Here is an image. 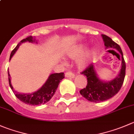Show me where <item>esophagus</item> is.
<instances>
[{"label":"esophagus","instance_id":"esophagus-1","mask_svg":"<svg viewBox=\"0 0 134 134\" xmlns=\"http://www.w3.org/2000/svg\"><path fill=\"white\" fill-rule=\"evenodd\" d=\"M65 76L67 78H71V79H73V78H75V75H74L73 73H72V72H67L65 73Z\"/></svg>","mask_w":134,"mask_h":134}]
</instances>
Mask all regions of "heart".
Here are the masks:
<instances>
[{
  "label": "heart",
  "mask_w": 134,
  "mask_h": 134,
  "mask_svg": "<svg viewBox=\"0 0 134 134\" xmlns=\"http://www.w3.org/2000/svg\"><path fill=\"white\" fill-rule=\"evenodd\" d=\"M86 48V46L85 44H79L72 48L69 52V55L70 58H76L80 56L76 62V66L79 69H84L86 68L97 55V50L95 48H92L87 50L84 53Z\"/></svg>",
  "instance_id": "b5f03b06"
}]
</instances>
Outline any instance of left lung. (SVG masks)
<instances>
[{
	"label": "left lung",
	"instance_id": "obj_1",
	"mask_svg": "<svg viewBox=\"0 0 134 134\" xmlns=\"http://www.w3.org/2000/svg\"><path fill=\"white\" fill-rule=\"evenodd\" d=\"M105 48L116 49L121 55V69L116 78L109 81H104L99 78L93 65L91 64L81 74L87 77L86 87L80 91L84 97L91 102L99 103L111 98L116 94L124 82L126 74V63L122 52L119 44L114 42L110 37L102 35Z\"/></svg>",
	"mask_w": 134,
	"mask_h": 134
}]
</instances>
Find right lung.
<instances>
[{"label": "right lung", "instance_id": "add662e5", "mask_svg": "<svg viewBox=\"0 0 134 134\" xmlns=\"http://www.w3.org/2000/svg\"><path fill=\"white\" fill-rule=\"evenodd\" d=\"M25 42H31V43H32V42L37 43V40L35 39V38L32 37V36H29L25 39H23L17 45L16 47L12 51L11 54H10V60L12 59L15 52L19 48V46L21 44V43ZM8 80L11 89L12 90L15 96L17 97V98L19 99L23 103L27 105H44L47 103L48 102H49L50 99L55 94V91L57 90V88H58V85H59L61 80L65 78V75L63 72L51 74L48 78L46 82L38 90L35 92H32V93H22L14 90V89L13 88V86L11 84V77H10L8 69Z\"/></svg>", "mask_w": 134, "mask_h": 134}]
</instances>
